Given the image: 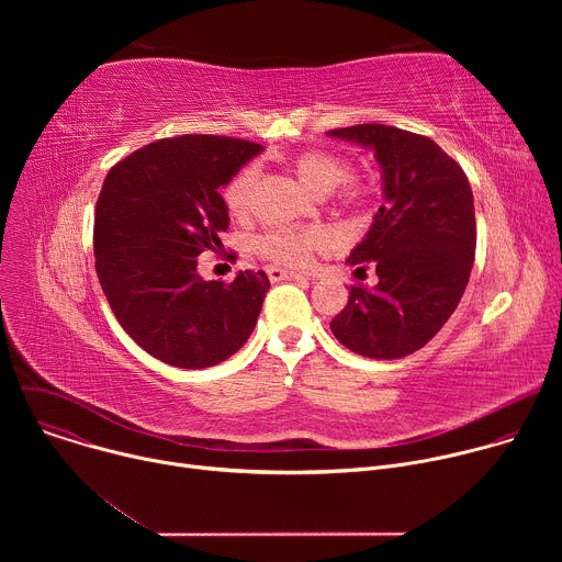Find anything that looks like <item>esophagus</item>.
<instances>
[{"mask_svg": "<svg viewBox=\"0 0 562 562\" xmlns=\"http://www.w3.org/2000/svg\"><path fill=\"white\" fill-rule=\"evenodd\" d=\"M267 276L271 278V282H280V280H306L302 273L286 271V269H280V267H267Z\"/></svg>", "mask_w": 562, "mask_h": 562, "instance_id": "esophagus-1", "label": "esophagus"}]
</instances>
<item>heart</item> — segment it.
Here are the masks:
<instances>
[{"mask_svg":"<svg viewBox=\"0 0 562 562\" xmlns=\"http://www.w3.org/2000/svg\"><path fill=\"white\" fill-rule=\"evenodd\" d=\"M293 169L300 182L317 195H325L336 191L342 182L351 176V162L347 157L323 150V148H308L293 157ZM256 187V169L247 167L235 173L222 191V200L226 211L233 217H245L251 211V195ZM369 200V191L358 184H347L340 191V202L347 206H362ZM323 245V237L313 231H297V228H276L256 239V251L284 267H302L306 265L313 249Z\"/></svg>","mask_w":562,"mask_h":562,"instance_id":"1","label":"heart"}]
</instances>
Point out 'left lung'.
<instances>
[{
  "label": "left lung",
  "mask_w": 562,
  "mask_h": 562,
  "mask_svg": "<svg viewBox=\"0 0 562 562\" xmlns=\"http://www.w3.org/2000/svg\"><path fill=\"white\" fill-rule=\"evenodd\" d=\"M327 135L373 150L382 171V204L347 258L378 284L351 286L331 319L334 336L373 360L423 349L456 311L473 267L475 213L464 171L434 139L384 124H358Z\"/></svg>",
  "instance_id": "obj_1"
}]
</instances>
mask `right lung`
<instances>
[{
	"instance_id": "obj_1",
	"label": "right lung",
	"mask_w": 562,
	"mask_h": 562,
	"mask_svg": "<svg viewBox=\"0 0 562 562\" xmlns=\"http://www.w3.org/2000/svg\"><path fill=\"white\" fill-rule=\"evenodd\" d=\"M262 150L222 135L157 139L117 162L95 206V271L122 329L180 369L224 362L249 340L271 286L265 271L202 280L198 256L228 228L220 187Z\"/></svg>"
}]
</instances>
